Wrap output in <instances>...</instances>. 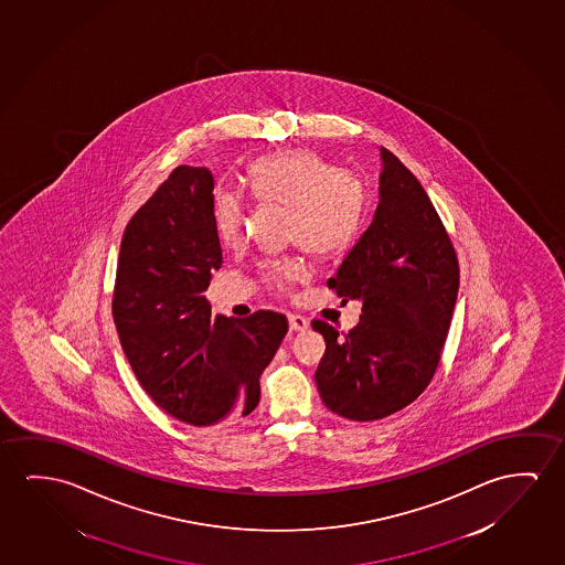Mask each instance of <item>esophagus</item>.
Segmentation results:
<instances>
[{
  "label": "esophagus",
  "mask_w": 565,
  "mask_h": 565,
  "mask_svg": "<svg viewBox=\"0 0 565 565\" xmlns=\"http://www.w3.org/2000/svg\"><path fill=\"white\" fill-rule=\"evenodd\" d=\"M287 320H289V330H294V332H303L309 328V320L301 315H287Z\"/></svg>",
  "instance_id": "34e87169"
}]
</instances>
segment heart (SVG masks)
<instances>
[{
    "mask_svg": "<svg viewBox=\"0 0 565 565\" xmlns=\"http://www.w3.org/2000/svg\"><path fill=\"white\" fill-rule=\"evenodd\" d=\"M248 184L260 200L286 204V233L312 254H334L352 243L365 212V186L358 174L311 151L294 149L256 159ZM246 202L238 190L221 186L212 200L213 230L223 245H237L245 231ZM262 278L276 291H289L307 276L305 262L281 256L264 262Z\"/></svg>",
    "mask_w": 565,
    "mask_h": 565,
    "instance_id": "heart-1",
    "label": "heart"
}]
</instances>
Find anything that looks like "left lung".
I'll list each match as a JSON object with an SVG mask.
<instances>
[{
  "instance_id": "8db88e82",
  "label": "left lung",
  "mask_w": 565,
  "mask_h": 565,
  "mask_svg": "<svg viewBox=\"0 0 565 565\" xmlns=\"http://www.w3.org/2000/svg\"><path fill=\"white\" fill-rule=\"evenodd\" d=\"M381 159L375 217L328 279L342 301H360V322L342 335L312 320L327 342L315 373L320 398L353 422L391 416L426 391L460 278L455 246L426 190L388 149L381 148Z\"/></svg>"
}]
</instances>
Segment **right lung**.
<instances>
[{"label": "right lung", "instance_id": "right-lung-1", "mask_svg": "<svg viewBox=\"0 0 565 565\" xmlns=\"http://www.w3.org/2000/svg\"><path fill=\"white\" fill-rule=\"evenodd\" d=\"M212 200V172L177 167L126 225L113 294L139 385L169 416L198 427L256 408L262 371L287 334L279 312L213 315L204 291L223 256Z\"/></svg>", "mask_w": 565, "mask_h": 565}]
</instances>
